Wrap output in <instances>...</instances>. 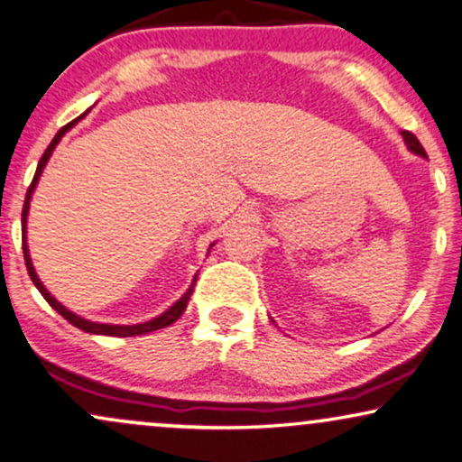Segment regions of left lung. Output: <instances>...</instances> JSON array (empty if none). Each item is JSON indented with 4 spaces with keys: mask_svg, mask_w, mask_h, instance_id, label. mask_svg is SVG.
Returning <instances> with one entry per match:
<instances>
[{
    "mask_svg": "<svg viewBox=\"0 0 462 462\" xmlns=\"http://www.w3.org/2000/svg\"><path fill=\"white\" fill-rule=\"evenodd\" d=\"M401 136H402V140H405L407 149H410L413 155L426 157V151L422 149V144H420V140H418L416 136H413V134H411V132H401Z\"/></svg>",
    "mask_w": 462,
    "mask_h": 462,
    "instance_id": "1",
    "label": "left lung"
}]
</instances>
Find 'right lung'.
<instances>
[{"instance_id":"add662e5","label":"right lung","mask_w":462,"mask_h":462,"mask_svg":"<svg viewBox=\"0 0 462 462\" xmlns=\"http://www.w3.org/2000/svg\"><path fill=\"white\" fill-rule=\"evenodd\" d=\"M85 115H87V113H85ZM85 115H80L79 119L72 121V124L63 125L61 130L55 134V138H52L49 147H46L42 160H40L38 168H36V174H33L32 185H29V189H27L25 204H23V215H21V227H23V255H25V266H27V273H29V277H32L33 285H36V288L40 290V294L44 296V300L49 302V305H51L52 309H55L57 313L63 315V318H66L69 324L76 326V328H80V330H85V332H91V335H106V337H136V335H147V332L166 328V326L174 324V322H177V319L180 318V315H183L185 307H188V302H189V299H191V294H194V285H196L198 274H194V282H191L188 291H185V294L180 296V299H179L177 302H174L172 307H168L166 311H163L162 315H157V318H153V319H149V322H140V324H100V322H91V319L80 318V315H76L74 311H69V309L63 307L61 302L57 300L55 296H52L51 291L44 288V283L40 282L36 268H33V264H32V255H29V247H27V215H29V204H32V196H33V191H36V185H38L40 177H42V171H44L46 162L51 160L52 151H55L57 144H60V140H61L63 136H66V132L72 130V127H74L76 124H79V121L83 119ZM213 245H215V243L208 245V251H211Z\"/></svg>"}]
</instances>
